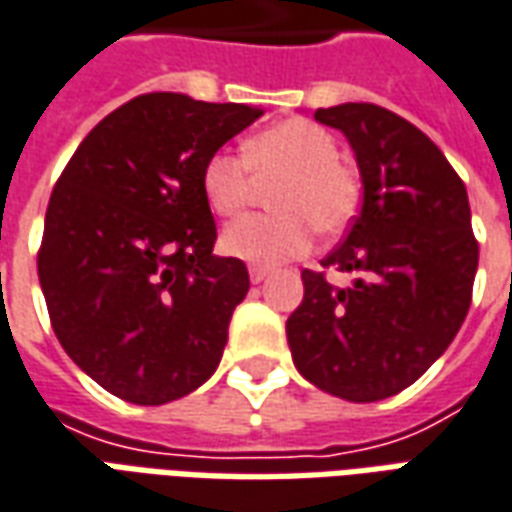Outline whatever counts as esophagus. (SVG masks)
<instances>
[{
  "label": "esophagus",
  "instance_id": "esophagus-1",
  "mask_svg": "<svg viewBox=\"0 0 512 512\" xmlns=\"http://www.w3.org/2000/svg\"><path fill=\"white\" fill-rule=\"evenodd\" d=\"M266 277H268L266 268H260V266H252V268H249V280L255 282V285H257V282L266 280Z\"/></svg>",
  "mask_w": 512,
  "mask_h": 512
}]
</instances>
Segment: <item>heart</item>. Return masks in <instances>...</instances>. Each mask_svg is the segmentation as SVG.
Segmentation results:
<instances>
[{
    "mask_svg": "<svg viewBox=\"0 0 512 512\" xmlns=\"http://www.w3.org/2000/svg\"><path fill=\"white\" fill-rule=\"evenodd\" d=\"M341 149L330 130L307 119H288L260 130L244 146V157L213 152L202 166V194L213 213L235 216L258 180H277L271 205L277 213H255L232 221L221 235L224 252L255 266H277L305 255L313 227L338 235L360 207V177L338 160Z\"/></svg>",
    "mask_w": 512,
    "mask_h": 512,
    "instance_id": "b5f03b06",
    "label": "heart"
}]
</instances>
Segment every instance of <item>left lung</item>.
Listing matches in <instances>:
<instances>
[{
  "mask_svg": "<svg viewBox=\"0 0 512 512\" xmlns=\"http://www.w3.org/2000/svg\"><path fill=\"white\" fill-rule=\"evenodd\" d=\"M313 116L346 135L363 177V207L321 266L360 277L335 288L324 271L305 268V299L285 324L288 346L316 388L377 402L413 385L455 341L480 246L466 185L418 127L368 102Z\"/></svg>",
  "mask_w": 512,
  "mask_h": 512,
  "instance_id": "8db88e82",
  "label": "left lung"
}]
</instances>
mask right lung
I'll return each instance as SVG.
<instances>
[{"instance_id":"add662e5","label":"right lung","mask_w":512,"mask_h":512,"mask_svg":"<svg viewBox=\"0 0 512 512\" xmlns=\"http://www.w3.org/2000/svg\"><path fill=\"white\" fill-rule=\"evenodd\" d=\"M260 107L144 94L85 135L49 196L38 280L57 341L105 391L166 405L216 371L249 291L213 255L202 166Z\"/></svg>"}]
</instances>
